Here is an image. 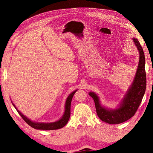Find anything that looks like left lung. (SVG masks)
Instances as JSON below:
<instances>
[{
	"label": "left lung",
	"mask_w": 153,
	"mask_h": 153,
	"mask_svg": "<svg viewBox=\"0 0 153 153\" xmlns=\"http://www.w3.org/2000/svg\"><path fill=\"white\" fill-rule=\"evenodd\" d=\"M140 53V61L137 71L130 88L126 92L119 108L107 109L100 105L98 96L89 92L95 102L97 114L99 118L109 124H119L127 121L135 114L142 101L146 87L145 57L143 48L138 39L133 38Z\"/></svg>",
	"instance_id": "8db88e82"
}]
</instances>
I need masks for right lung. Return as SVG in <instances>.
I'll return each mask as SVG.
<instances>
[{"mask_svg": "<svg viewBox=\"0 0 153 153\" xmlns=\"http://www.w3.org/2000/svg\"><path fill=\"white\" fill-rule=\"evenodd\" d=\"M76 91H75L73 92H72L71 94H69L68 97L67 98V100L66 101V105H65V111H64V115H62V118L59 120H58V121L53 122V123H38V122H32L31 120L28 119L25 115H23L19 110H17V107L15 106V105L12 103H12L13 104V105L14 106V107L15 108V109L18 111L19 115L24 120V121H25L28 125H29L32 128H35V129L43 130H58L64 127L68 122V120L69 119L70 115H71V103L72 99L73 97V95H74Z\"/></svg>", "mask_w": 153, "mask_h": 153, "instance_id": "right-lung-1", "label": "right lung"}]
</instances>
